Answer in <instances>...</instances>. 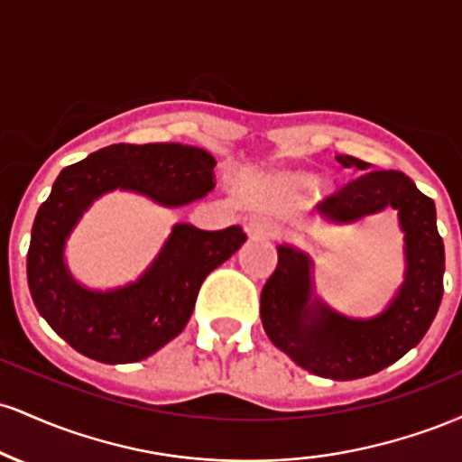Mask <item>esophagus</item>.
<instances>
[{
	"label": "esophagus",
	"mask_w": 462,
	"mask_h": 462,
	"mask_svg": "<svg viewBox=\"0 0 462 462\" xmlns=\"http://www.w3.org/2000/svg\"><path fill=\"white\" fill-rule=\"evenodd\" d=\"M247 235L254 238H272L278 235V224L264 215H254L247 219Z\"/></svg>",
	"instance_id": "esophagus-1"
}]
</instances>
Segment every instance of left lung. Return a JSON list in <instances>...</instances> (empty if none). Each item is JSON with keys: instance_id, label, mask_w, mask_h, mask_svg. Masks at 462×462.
Segmentation results:
<instances>
[{"instance_id": "8db88e82", "label": "left lung", "mask_w": 462, "mask_h": 462, "mask_svg": "<svg viewBox=\"0 0 462 462\" xmlns=\"http://www.w3.org/2000/svg\"><path fill=\"white\" fill-rule=\"evenodd\" d=\"M363 171L317 208L326 224L349 226L397 210L404 235V282L383 312L349 317L315 289V263L291 243L278 245V267L263 286L261 319L267 337L300 367L330 380H356L400 360L428 332L443 298L445 249L434 201L402 171H367L354 156H337Z\"/></svg>"}]
</instances>
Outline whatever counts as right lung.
I'll list each match as a JSON object with an SVG mask.
<instances>
[{
    "instance_id": "obj_1",
    "label": "right lung",
    "mask_w": 462,
    "mask_h": 462,
    "mask_svg": "<svg viewBox=\"0 0 462 462\" xmlns=\"http://www.w3.org/2000/svg\"><path fill=\"white\" fill-rule=\"evenodd\" d=\"M213 153L182 143L108 145L58 173L32 226L28 284L41 317L73 349L106 365L152 356L184 330L204 278L236 252L241 226L176 224L139 278L115 289L78 282L65 261L71 232L106 193L128 190L180 208L215 189Z\"/></svg>"
}]
</instances>
